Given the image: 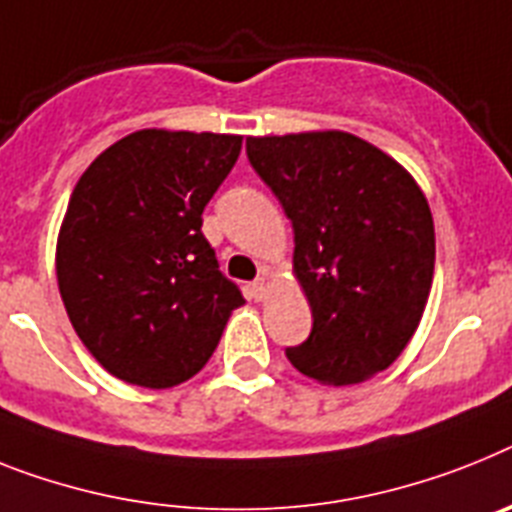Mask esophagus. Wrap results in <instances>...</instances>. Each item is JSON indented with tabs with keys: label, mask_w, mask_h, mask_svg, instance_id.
<instances>
[{
	"label": "esophagus",
	"mask_w": 512,
	"mask_h": 512,
	"mask_svg": "<svg viewBox=\"0 0 512 512\" xmlns=\"http://www.w3.org/2000/svg\"><path fill=\"white\" fill-rule=\"evenodd\" d=\"M252 296H255L257 302H263L265 296H268V281H265V276L252 283Z\"/></svg>",
	"instance_id": "esophagus-1"
}]
</instances>
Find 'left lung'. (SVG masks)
<instances>
[{"mask_svg":"<svg viewBox=\"0 0 512 512\" xmlns=\"http://www.w3.org/2000/svg\"><path fill=\"white\" fill-rule=\"evenodd\" d=\"M247 158L294 226V276L312 309L289 362L328 385L388 369L435 276V223L414 176L338 130L247 137Z\"/></svg>","mask_w":512,"mask_h":512,"instance_id":"1","label":"left lung"}]
</instances>
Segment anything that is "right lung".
Listing matches in <instances>:
<instances>
[{
  "mask_svg": "<svg viewBox=\"0 0 512 512\" xmlns=\"http://www.w3.org/2000/svg\"><path fill=\"white\" fill-rule=\"evenodd\" d=\"M239 150V135L140 130L75 184L57 239L59 294L85 349L119 380L153 390L190 380L244 304L200 231Z\"/></svg>",
  "mask_w": 512,
  "mask_h": 512,
  "instance_id": "right-lung-1",
  "label": "right lung"
}]
</instances>
